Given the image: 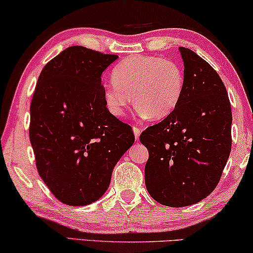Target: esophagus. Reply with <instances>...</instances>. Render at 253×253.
<instances>
[{
  "label": "esophagus",
  "mask_w": 253,
  "mask_h": 253,
  "mask_svg": "<svg viewBox=\"0 0 253 253\" xmlns=\"http://www.w3.org/2000/svg\"><path fill=\"white\" fill-rule=\"evenodd\" d=\"M140 132H141V130L139 129V127H137V126H133V133H134V138H136V140L139 139Z\"/></svg>",
  "instance_id": "1"
}]
</instances>
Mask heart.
I'll use <instances>...</instances> for the list:
<instances>
[{
	"mask_svg": "<svg viewBox=\"0 0 253 253\" xmlns=\"http://www.w3.org/2000/svg\"><path fill=\"white\" fill-rule=\"evenodd\" d=\"M184 91V75L174 61L157 56H131L113 71L103 85L110 114L122 117L133 102L141 117L161 120L174 112Z\"/></svg>",
	"mask_w": 253,
	"mask_h": 253,
	"instance_id": "heart-1",
	"label": "heart"
}]
</instances>
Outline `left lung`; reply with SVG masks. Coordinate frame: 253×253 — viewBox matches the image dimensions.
I'll return each instance as SVG.
<instances>
[{
    "instance_id": "1",
    "label": "left lung",
    "mask_w": 253,
    "mask_h": 253,
    "mask_svg": "<svg viewBox=\"0 0 253 253\" xmlns=\"http://www.w3.org/2000/svg\"><path fill=\"white\" fill-rule=\"evenodd\" d=\"M184 91L174 112L147 127L145 184L165 206L184 207L213 192L231 150V107L217 72L189 48L179 47Z\"/></svg>"
}]
</instances>
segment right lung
<instances>
[{"instance_id":"obj_1","label":"right lung","mask_w":253,"mask_h":253,"mask_svg":"<svg viewBox=\"0 0 253 253\" xmlns=\"http://www.w3.org/2000/svg\"><path fill=\"white\" fill-rule=\"evenodd\" d=\"M117 57L72 46L48 62L38 79L30 140L40 177L65 205L101 198L134 141L131 126L110 114L103 98L101 75Z\"/></svg>"}]
</instances>
